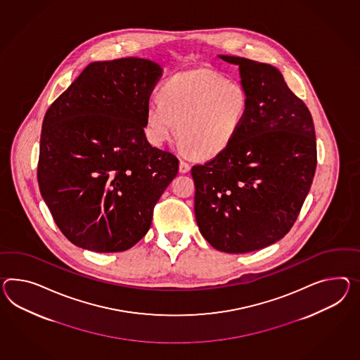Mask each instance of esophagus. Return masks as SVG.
Returning a JSON list of instances; mask_svg holds the SVG:
<instances>
[{
	"label": "esophagus",
	"instance_id": "34e87169",
	"mask_svg": "<svg viewBox=\"0 0 360 360\" xmlns=\"http://www.w3.org/2000/svg\"><path fill=\"white\" fill-rule=\"evenodd\" d=\"M190 169H191V167H190L188 162H186L184 160L179 161V172H181V173H188Z\"/></svg>",
	"mask_w": 360,
	"mask_h": 360
}]
</instances>
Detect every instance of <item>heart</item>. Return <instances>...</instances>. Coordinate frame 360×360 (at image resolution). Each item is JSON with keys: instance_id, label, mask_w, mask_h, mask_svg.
Returning <instances> with one entry per match:
<instances>
[{"instance_id": "heart-1", "label": "heart", "mask_w": 360, "mask_h": 360, "mask_svg": "<svg viewBox=\"0 0 360 360\" xmlns=\"http://www.w3.org/2000/svg\"><path fill=\"white\" fill-rule=\"evenodd\" d=\"M248 95L240 82L207 69L184 71L160 89L146 109L147 135L164 146L178 136L196 158H211L233 143L245 121Z\"/></svg>"}]
</instances>
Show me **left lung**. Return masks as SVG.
Returning <instances> with one entry per match:
<instances>
[{"instance_id": "left-lung-1", "label": "left lung", "mask_w": 360, "mask_h": 360, "mask_svg": "<svg viewBox=\"0 0 360 360\" xmlns=\"http://www.w3.org/2000/svg\"><path fill=\"white\" fill-rule=\"evenodd\" d=\"M248 95L236 139L216 158L191 169L195 219L205 240L228 254L276 243L297 221L315 176L312 115L278 69L234 56Z\"/></svg>"}]
</instances>
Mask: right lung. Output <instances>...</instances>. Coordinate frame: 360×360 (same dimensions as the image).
Here are the masks:
<instances>
[{
  "instance_id": "add662e5",
  "label": "right lung",
  "mask_w": 360,
  "mask_h": 360,
  "mask_svg": "<svg viewBox=\"0 0 360 360\" xmlns=\"http://www.w3.org/2000/svg\"><path fill=\"white\" fill-rule=\"evenodd\" d=\"M161 66L129 57L92 62L45 113L37 181L72 245L121 252L147 234L178 158L149 144L146 109Z\"/></svg>"
}]
</instances>
